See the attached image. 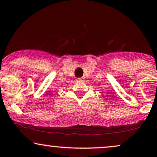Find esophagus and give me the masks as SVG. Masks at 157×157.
<instances>
[{
	"label": "esophagus",
	"instance_id": "esophagus-1",
	"mask_svg": "<svg viewBox=\"0 0 157 157\" xmlns=\"http://www.w3.org/2000/svg\"><path fill=\"white\" fill-rule=\"evenodd\" d=\"M82 80H83L82 78H77V80L78 81H82Z\"/></svg>",
	"mask_w": 157,
	"mask_h": 157
}]
</instances>
